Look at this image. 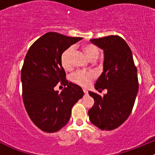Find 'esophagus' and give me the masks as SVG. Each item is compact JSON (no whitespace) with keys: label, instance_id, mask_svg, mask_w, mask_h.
<instances>
[{"label":"esophagus","instance_id":"obj_1","mask_svg":"<svg viewBox=\"0 0 155 155\" xmlns=\"http://www.w3.org/2000/svg\"><path fill=\"white\" fill-rule=\"evenodd\" d=\"M83 91H84V93H85V94H87V91L86 90V89H83Z\"/></svg>","mask_w":155,"mask_h":155}]
</instances>
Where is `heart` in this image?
<instances>
[{"label": "heart", "instance_id": "b5f03b06", "mask_svg": "<svg viewBox=\"0 0 155 155\" xmlns=\"http://www.w3.org/2000/svg\"><path fill=\"white\" fill-rule=\"evenodd\" d=\"M84 52L90 61L96 60L99 56V49L93 44H85L82 46ZM73 52V48L70 47L67 48L62 53L61 57V62L65 70H70L73 68L71 63V56ZM94 78V74L91 72H76L72 76V81L77 85L83 87L88 86Z\"/></svg>", "mask_w": 155, "mask_h": 155}]
</instances>
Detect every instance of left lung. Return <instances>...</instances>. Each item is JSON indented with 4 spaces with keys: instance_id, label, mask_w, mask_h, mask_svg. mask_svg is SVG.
I'll return each instance as SVG.
<instances>
[{
    "instance_id": "1",
    "label": "left lung",
    "mask_w": 155,
    "mask_h": 155,
    "mask_svg": "<svg viewBox=\"0 0 155 155\" xmlns=\"http://www.w3.org/2000/svg\"><path fill=\"white\" fill-rule=\"evenodd\" d=\"M90 41L104 50V71L95 83V88L107 89V94L101 97L88 92L94 100V104L88 110L89 119L100 129L112 130L121 125L130 115L139 90L137 69L130 48L119 36Z\"/></svg>"
}]
</instances>
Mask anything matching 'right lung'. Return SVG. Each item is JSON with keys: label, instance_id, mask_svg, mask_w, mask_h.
<instances>
[{"label": "right lung", "instance_id": "1", "mask_svg": "<svg viewBox=\"0 0 155 155\" xmlns=\"http://www.w3.org/2000/svg\"><path fill=\"white\" fill-rule=\"evenodd\" d=\"M82 39L46 33L31 45L25 58L23 102L31 121L44 132H56L66 125L73 105L83 97L82 87L66 80L61 62L64 51ZM60 81L67 87L59 93L54 88Z\"/></svg>", "mask_w": 155, "mask_h": 155}]
</instances>
